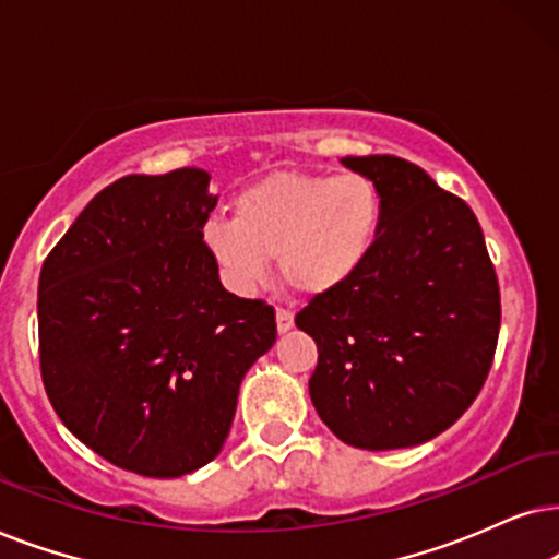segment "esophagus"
Returning a JSON list of instances; mask_svg holds the SVG:
<instances>
[{"label": "esophagus", "instance_id": "obj_1", "mask_svg": "<svg viewBox=\"0 0 559 559\" xmlns=\"http://www.w3.org/2000/svg\"><path fill=\"white\" fill-rule=\"evenodd\" d=\"M275 326H278V332L284 334L294 326V314L288 309H278L275 311Z\"/></svg>", "mask_w": 559, "mask_h": 559}]
</instances>
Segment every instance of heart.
I'll return each mask as SVG.
<instances>
[{
  "label": "heart",
  "instance_id": "1",
  "mask_svg": "<svg viewBox=\"0 0 559 559\" xmlns=\"http://www.w3.org/2000/svg\"><path fill=\"white\" fill-rule=\"evenodd\" d=\"M233 219H212L204 242L229 281L248 292L278 258L284 284L324 296L366 265L381 233V193L368 176L278 170L245 186Z\"/></svg>",
  "mask_w": 559,
  "mask_h": 559
}]
</instances>
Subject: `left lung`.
I'll use <instances>...</instances> for the list:
<instances>
[{"label": "left lung", "instance_id": "left-lung-1", "mask_svg": "<svg viewBox=\"0 0 559 559\" xmlns=\"http://www.w3.org/2000/svg\"><path fill=\"white\" fill-rule=\"evenodd\" d=\"M381 193L376 248L296 326L314 337L317 414L345 444L401 450L467 412L493 362L501 294L471 206L396 155L342 158Z\"/></svg>", "mask_w": 559, "mask_h": 559}]
</instances>
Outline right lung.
Masks as SVG:
<instances>
[{"label": "right lung", "mask_w": 559, "mask_h": 559, "mask_svg": "<svg viewBox=\"0 0 559 559\" xmlns=\"http://www.w3.org/2000/svg\"><path fill=\"white\" fill-rule=\"evenodd\" d=\"M210 174L178 168L102 189L50 250L37 284L43 385L88 450L178 478L219 455L245 373L275 314L219 281L204 225Z\"/></svg>", "instance_id": "obj_1"}]
</instances>
